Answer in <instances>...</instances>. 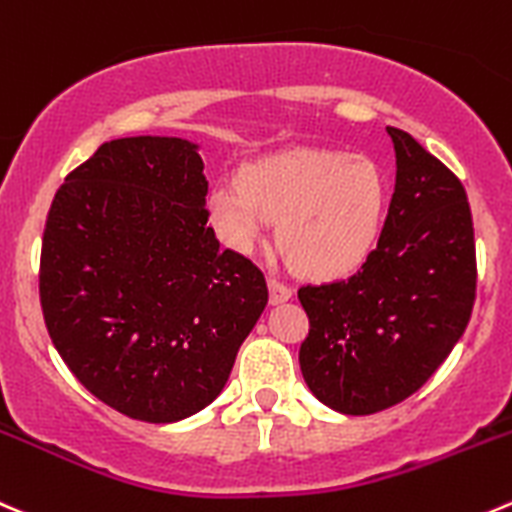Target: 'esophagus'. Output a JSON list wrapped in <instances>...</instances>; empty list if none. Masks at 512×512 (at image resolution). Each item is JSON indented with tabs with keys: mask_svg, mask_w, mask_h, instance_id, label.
Returning a JSON list of instances; mask_svg holds the SVG:
<instances>
[{
	"mask_svg": "<svg viewBox=\"0 0 512 512\" xmlns=\"http://www.w3.org/2000/svg\"><path fill=\"white\" fill-rule=\"evenodd\" d=\"M267 287H270V302H272V305H277V302H285V300H290V297H292L290 287H287L285 282L277 280V277H270V280H267Z\"/></svg>",
	"mask_w": 512,
	"mask_h": 512,
	"instance_id": "obj_1",
	"label": "esophagus"
}]
</instances>
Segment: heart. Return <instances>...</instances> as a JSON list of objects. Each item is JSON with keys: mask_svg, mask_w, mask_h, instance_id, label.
Returning <instances> with one entry per match:
<instances>
[{"mask_svg": "<svg viewBox=\"0 0 512 512\" xmlns=\"http://www.w3.org/2000/svg\"><path fill=\"white\" fill-rule=\"evenodd\" d=\"M388 185L362 155L290 150L247 165L240 182H217L207 210L217 235L252 250L270 220H282L280 245L297 270L337 277L355 270L380 232Z\"/></svg>", "mask_w": 512, "mask_h": 512, "instance_id": "1", "label": "heart"}]
</instances>
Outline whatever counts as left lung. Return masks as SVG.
<instances>
[{
  "instance_id": "1",
  "label": "left lung",
  "mask_w": 512,
  "mask_h": 512,
  "mask_svg": "<svg viewBox=\"0 0 512 512\" xmlns=\"http://www.w3.org/2000/svg\"><path fill=\"white\" fill-rule=\"evenodd\" d=\"M395 192L377 245L347 280L297 290L310 320L300 370L345 415L393 408L420 390L465 332L475 302L473 215L465 187L403 130Z\"/></svg>"
}]
</instances>
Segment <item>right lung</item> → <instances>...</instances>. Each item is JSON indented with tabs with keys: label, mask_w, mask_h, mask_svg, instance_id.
Returning a JSON list of instances; mask_svg holds the SVG:
<instances>
[{
	"label": "right lung",
	"mask_w": 512,
	"mask_h": 512,
	"mask_svg": "<svg viewBox=\"0 0 512 512\" xmlns=\"http://www.w3.org/2000/svg\"><path fill=\"white\" fill-rule=\"evenodd\" d=\"M205 162L177 137L104 142L54 195L39 257L44 325L84 388L175 423L225 388L267 282L207 225Z\"/></svg>",
	"instance_id": "obj_1"
}]
</instances>
